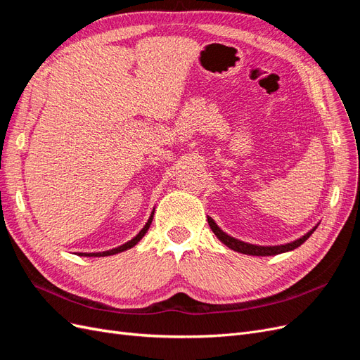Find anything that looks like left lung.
I'll return each instance as SVG.
<instances>
[{"mask_svg":"<svg viewBox=\"0 0 360 360\" xmlns=\"http://www.w3.org/2000/svg\"><path fill=\"white\" fill-rule=\"evenodd\" d=\"M207 221H209V225L212 228V231L214 233V236L219 238V240L228 246L230 249L236 250V252L240 254H246V255H255V257H269V255H278V254H284L288 252V250H292L299 248L302 243H304L309 238V236L317 230V225H315L311 231H308L304 236H302L300 238L285 245H278V246H259V245H252V243H246L242 240H237V238L228 236L226 233H224L219 226L216 225V222L212 219L210 216H207Z\"/></svg>","mask_w":360,"mask_h":360,"instance_id":"1","label":"left lung"}]
</instances>
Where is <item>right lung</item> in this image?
<instances>
[{"instance_id": "right-lung-1", "label": "right lung", "mask_w": 360, "mask_h": 360, "mask_svg": "<svg viewBox=\"0 0 360 360\" xmlns=\"http://www.w3.org/2000/svg\"><path fill=\"white\" fill-rule=\"evenodd\" d=\"M153 214H155V210L151 212V214H150V217H148V221H147V224L144 225V228L143 230H141L132 240H129L127 243H124V245H122V246H118V248H114V249H110V250H105V252H91V254H86V252H79L78 255L79 257H108V255H114V254H118V252H123V250H127V249H130V248H134L141 238H143L144 236H146V233H147V230L150 228V225H151V221H153Z\"/></svg>"}]
</instances>
